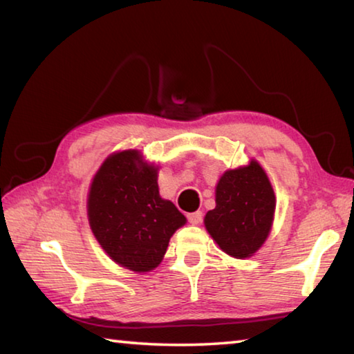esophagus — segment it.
Instances as JSON below:
<instances>
[{
	"mask_svg": "<svg viewBox=\"0 0 354 354\" xmlns=\"http://www.w3.org/2000/svg\"><path fill=\"white\" fill-rule=\"evenodd\" d=\"M187 220L190 224H194V226H196V224H199L203 221V212H194V214H189L187 215Z\"/></svg>",
	"mask_w": 354,
	"mask_h": 354,
	"instance_id": "34e87169",
	"label": "esophagus"
}]
</instances>
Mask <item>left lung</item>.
<instances>
[{
  "label": "left lung",
  "mask_w": 354,
  "mask_h": 354,
  "mask_svg": "<svg viewBox=\"0 0 354 354\" xmlns=\"http://www.w3.org/2000/svg\"><path fill=\"white\" fill-rule=\"evenodd\" d=\"M216 205L204 218L218 246L235 259L259 250L271 230L275 196L271 183L257 160L227 170L216 185Z\"/></svg>",
  "instance_id": "8db88e82"
}]
</instances>
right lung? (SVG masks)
Wrapping results in <instances>:
<instances>
[{"label": "right lung", "instance_id": "add662e5", "mask_svg": "<svg viewBox=\"0 0 354 354\" xmlns=\"http://www.w3.org/2000/svg\"><path fill=\"white\" fill-rule=\"evenodd\" d=\"M88 218L105 252L134 272L156 268L170 236L185 224L176 205L160 198L158 169L136 150L114 153L102 164L89 189Z\"/></svg>", "mask_w": 354, "mask_h": 354}]
</instances>
